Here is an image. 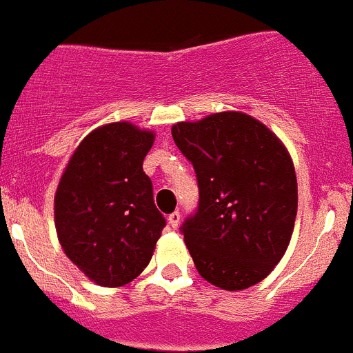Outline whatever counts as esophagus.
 <instances>
[{"mask_svg": "<svg viewBox=\"0 0 353 353\" xmlns=\"http://www.w3.org/2000/svg\"><path fill=\"white\" fill-rule=\"evenodd\" d=\"M179 221H181V214L177 211H174V212H170L169 214V225L172 228H177L179 227Z\"/></svg>", "mask_w": 353, "mask_h": 353, "instance_id": "obj_1", "label": "esophagus"}]
</instances>
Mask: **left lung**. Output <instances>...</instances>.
Segmentation results:
<instances>
[{
  "label": "left lung",
  "instance_id": "left-lung-1",
  "mask_svg": "<svg viewBox=\"0 0 353 353\" xmlns=\"http://www.w3.org/2000/svg\"><path fill=\"white\" fill-rule=\"evenodd\" d=\"M199 204L181 225L199 274L223 290L262 281L287 252L297 216L294 163L274 133L241 112L177 123Z\"/></svg>",
  "mask_w": 353,
  "mask_h": 353
}]
</instances>
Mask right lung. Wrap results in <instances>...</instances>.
Returning a JSON list of instances; mask_svg holds the SVG:
<instances>
[{"label": "right lung", "instance_id": "1", "mask_svg": "<svg viewBox=\"0 0 353 353\" xmlns=\"http://www.w3.org/2000/svg\"><path fill=\"white\" fill-rule=\"evenodd\" d=\"M154 133L130 123L91 132L75 149L54 199L66 256L94 283L121 287L149 263L167 225L142 170Z\"/></svg>", "mask_w": 353, "mask_h": 353}]
</instances>
